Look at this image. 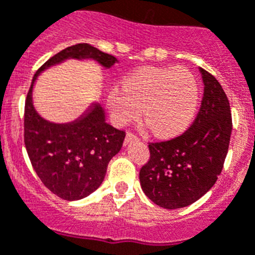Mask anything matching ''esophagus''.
<instances>
[{
	"mask_svg": "<svg viewBox=\"0 0 255 255\" xmlns=\"http://www.w3.org/2000/svg\"><path fill=\"white\" fill-rule=\"evenodd\" d=\"M135 140H138V136L134 135L132 132H128L125 136V142L124 143H125V146H128V144H130L131 142H135Z\"/></svg>",
	"mask_w": 255,
	"mask_h": 255,
	"instance_id": "1",
	"label": "esophagus"
}]
</instances>
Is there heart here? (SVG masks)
I'll return each instance as SVG.
<instances>
[{
	"label": "heart",
	"instance_id": "1",
	"mask_svg": "<svg viewBox=\"0 0 255 255\" xmlns=\"http://www.w3.org/2000/svg\"><path fill=\"white\" fill-rule=\"evenodd\" d=\"M198 82L185 67H142L126 75L121 88L107 94L112 120L125 126L140 115L157 136H172L184 131L197 112Z\"/></svg>",
	"mask_w": 255,
	"mask_h": 255
}]
</instances>
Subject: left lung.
<instances>
[{
	"label": "left lung",
	"mask_w": 255,
	"mask_h": 255,
	"mask_svg": "<svg viewBox=\"0 0 255 255\" xmlns=\"http://www.w3.org/2000/svg\"><path fill=\"white\" fill-rule=\"evenodd\" d=\"M205 85L193 125L173 139L150 143L140 168L143 193L168 210L194 203L215 185L228 152L232 115L228 98L214 75L199 67Z\"/></svg>",
	"instance_id": "obj_1"
}]
</instances>
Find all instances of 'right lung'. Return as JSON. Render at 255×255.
Wrapping results in <instances>:
<instances>
[{
    "label": "right lung",
    "mask_w": 255,
    "mask_h": 255,
    "mask_svg": "<svg viewBox=\"0 0 255 255\" xmlns=\"http://www.w3.org/2000/svg\"><path fill=\"white\" fill-rule=\"evenodd\" d=\"M94 60L104 69L117 58L90 44H75L54 54L33 75L24 107V144L33 169L53 194L78 201L102 185L107 168L125 139V131L105 123V112L92 103L83 115L67 124L50 123L33 105V85L44 70L66 60Z\"/></svg>",
    "instance_id": "obj_1"
}]
</instances>
